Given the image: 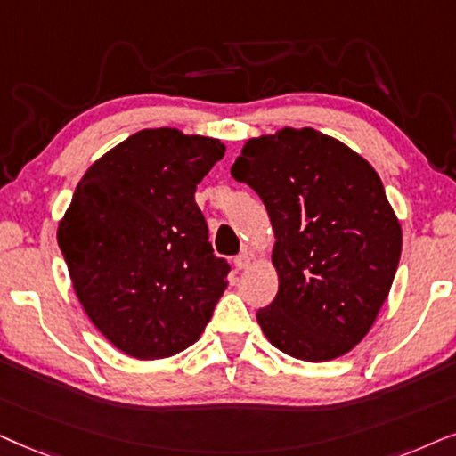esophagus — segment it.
Wrapping results in <instances>:
<instances>
[{
    "instance_id": "1",
    "label": "esophagus",
    "mask_w": 456,
    "mask_h": 456,
    "mask_svg": "<svg viewBox=\"0 0 456 456\" xmlns=\"http://www.w3.org/2000/svg\"><path fill=\"white\" fill-rule=\"evenodd\" d=\"M248 266H250V254L241 252L240 256H235V269L244 271V269H248Z\"/></svg>"
}]
</instances>
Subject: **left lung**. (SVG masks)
I'll return each mask as SVG.
<instances>
[{
	"label": "left lung",
	"instance_id": "obj_1",
	"mask_svg": "<svg viewBox=\"0 0 456 456\" xmlns=\"http://www.w3.org/2000/svg\"><path fill=\"white\" fill-rule=\"evenodd\" d=\"M232 177L269 212L279 289L256 319L294 359L331 361L371 330L396 275L403 232L365 158L314 129L250 139Z\"/></svg>",
	"mask_w": 456,
	"mask_h": 456
}]
</instances>
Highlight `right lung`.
Here are the masks:
<instances>
[{
    "instance_id": "obj_1",
    "label": "right lung",
    "mask_w": 456,
    "mask_h": 456,
    "mask_svg": "<svg viewBox=\"0 0 456 456\" xmlns=\"http://www.w3.org/2000/svg\"><path fill=\"white\" fill-rule=\"evenodd\" d=\"M218 139L143 129L83 175L58 229L77 298L135 359H167L202 336L232 266L212 254L196 187Z\"/></svg>"
}]
</instances>
